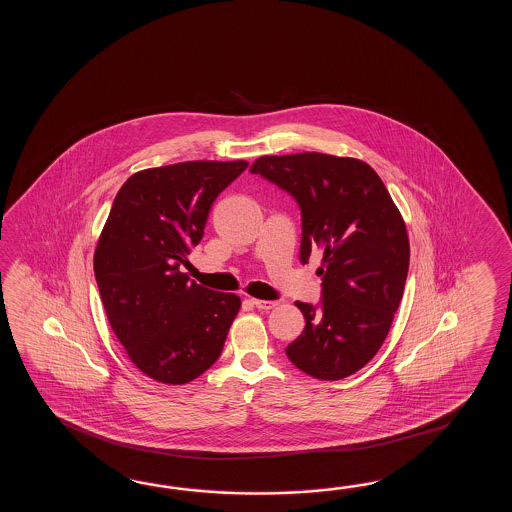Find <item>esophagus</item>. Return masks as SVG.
<instances>
[{"instance_id": "esophagus-1", "label": "esophagus", "mask_w": 512, "mask_h": 512, "mask_svg": "<svg viewBox=\"0 0 512 512\" xmlns=\"http://www.w3.org/2000/svg\"><path fill=\"white\" fill-rule=\"evenodd\" d=\"M251 302L252 305H256L261 311H271V309H274V307L278 305V302H272V300H258V298H252Z\"/></svg>"}]
</instances>
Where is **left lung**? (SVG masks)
<instances>
[{
  "label": "left lung",
  "instance_id": "obj_1",
  "mask_svg": "<svg viewBox=\"0 0 512 512\" xmlns=\"http://www.w3.org/2000/svg\"><path fill=\"white\" fill-rule=\"evenodd\" d=\"M251 172L300 205V260L324 254L320 309L296 302L305 327L285 353L320 381L349 377L377 355L401 304L410 265L403 216L377 172L353 157L263 155Z\"/></svg>",
  "mask_w": 512,
  "mask_h": 512
}]
</instances>
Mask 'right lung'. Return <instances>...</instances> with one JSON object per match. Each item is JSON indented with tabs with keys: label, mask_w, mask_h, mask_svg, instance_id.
I'll return each mask as SVG.
<instances>
[{
	"label": "right lung",
	"mask_w": 512,
	"mask_h": 512,
	"mask_svg": "<svg viewBox=\"0 0 512 512\" xmlns=\"http://www.w3.org/2000/svg\"><path fill=\"white\" fill-rule=\"evenodd\" d=\"M247 161L148 168L122 185L95 251L109 326L153 381L186 384L219 359L240 311L238 294L210 291L181 265L203 238L216 197Z\"/></svg>",
	"instance_id": "right-lung-1"
}]
</instances>
